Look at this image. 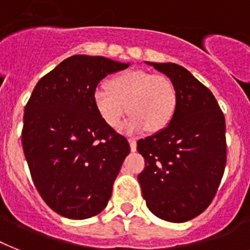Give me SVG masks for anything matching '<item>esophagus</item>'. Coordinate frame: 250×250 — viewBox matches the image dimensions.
Here are the masks:
<instances>
[{
  "label": "esophagus",
  "instance_id": "1",
  "mask_svg": "<svg viewBox=\"0 0 250 250\" xmlns=\"http://www.w3.org/2000/svg\"><path fill=\"white\" fill-rule=\"evenodd\" d=\"M128 143H129V146H131V151H136V149H137V144H136L135 140L129 139Z\"/></svg>",
  "mask_w": 250,
  "mask_h": 250
}]
</instances>
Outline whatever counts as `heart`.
<instances>
[{"label":"heart","instance_id":"heart-1","mask_svg":"<svg viewBox=\"0 0 250 250\" xmlns=\"http://www.w3.org/2000/svg\"><path fill=\"white\" fill-rule=\"evenodd\" d=\"M93 101L105 125L117 128L127 113H132L123 128L137 133L149 128H166L177 109V90L171 79L145 70H127L109 79L107 87L95 91Z\"/></svg>","mask_w":250,"mask_h":250}]
</instances>
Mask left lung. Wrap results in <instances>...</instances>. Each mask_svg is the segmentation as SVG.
I'll return each instance as SVG.
<instances>
[{"label": "left lung", "mask_w": 250, "mask_h": 250, "mask_svg": "<svg viewBox=\"0 0 250 250\" xmlns=\"http://www.w3.org/2000/svg\"><path fill=\"white\" fill-rule=\"evenodd\" d=\"M146 64L171 79L178 101L166 128L137 141L145 159L140 186L150 212L168 222H186L208 208L224 176V113L188 69L173 62Z\"/></svg>", "instance_id": "8db88e82"}]
</instances>
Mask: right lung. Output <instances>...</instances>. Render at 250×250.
<instances>
[{
    "label": "right lung",
    "mask_w": 250,
    "mask_h": 250,
    "mask_svg": "<svg viewBox=\"0 0 250 250\" xmlns=\"http://www.w3.org/2000/svg\"><path fill=\"white\" fill-rule=\"evenodd\" d=\"M104 56L74 55L38 81L24 109V155L36 188L70 220L106 207L129 144L97 113L93 95L107 74L128 68Z\"/></svg>",
    "instance_id": "add662e5"
}]
</instances>
